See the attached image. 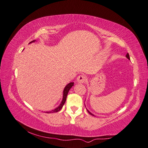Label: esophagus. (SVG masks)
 <instances>
[{
  "label": "esophagus",
  "mask_w": 148,
  "mask_h": 148,
  "mask_svg": "<svg viewBox=\"0 0 148 148\" xmlns=\"http://www.w3.org/2000/svg\"><path fill=\"white\" fill-rule=\"evenodd\" d=\"M86 79V78L85 76H84V75H81V76H79L77 77V82L79 83H83L85 82Z\"/></svg>",
  "instance_id": "1"
}]
</instances>
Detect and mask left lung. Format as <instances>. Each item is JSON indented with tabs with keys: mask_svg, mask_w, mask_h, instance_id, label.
Here are the masks:
<instances>
[{
	"mask_svg": "<svg viewBox=\"0 0 148 148\" xmlns=\"http://www.w3.org/2000/svg\"><path fill=\"white\" fill-rule=\"evenodd\" d=\"M126 57L128 59V60H130V56H129V54H128V53H127V55H126ZM84 106H85V105H84ZM87 111L88 112V113H89V114H90L91 115H92V116H94V114H92V112H90L89 111H88V110L87 109Z\"/></svg>",
	"mask_w": 148,
	"mask_h": 148,
	"instance_id": "obj_1",
	"label": "left lung"
}]
</instances>
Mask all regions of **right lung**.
Here are the masks:
<instances>
[{"instance_id": "add662e5", "label": "right lung", "mask_w": 148, "mask_h": 148, "mask_svg": "<svg viewBox=\"0 0 148 148\" xmlns=\"http://www.w3.org/2000/svg\"><path fill=\"white\" fill-rule=\"evenodd\" d=\"M35 41H36V40H34L32 41H31L30 43H32V42H34ZM29 43V44H30ZM74 86V83H69V84H67L66 86L65 87V88L64 89V91H63V98H62V100L60 103V104L57 108H55V109H53L52 111H46V113H53V112H58L59 111H60V109L62 108L63 106L64 105V103L66 101V99H67V94L69 93V91L70 90V89L71 88Z\"/></svg>"}]
</instances>
